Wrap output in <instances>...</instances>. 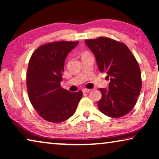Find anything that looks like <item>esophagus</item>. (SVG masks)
<instances>
[{
  "instance_id": "1",
  "label": "esophagus",
  "mask_w": 159,
  "mask_h": 159,
  "mask_svg": "<svg viewBox=\"0 0 159 159\" xmlns=\"http://www.w3.org/2000/svg\"><path fill=\"white\" fill-rule=\"evenodd\" d=\"M90 90V89H87V88H84V89L83 90V93H88L89 92Z\"/></svg>"
}]
</instances>
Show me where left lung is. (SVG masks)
Returning a JSON list of instances; mask_svg holds the SVG:
<instances>
[{
  "label": "left lung",
  "instance_id": "8db88e82",
  "mask_svg": "<svg viewBox=\"0 0 159 159\" xmlns=\"http://www.w3.org/2000/svg\"><path fill=\"white\" fill-rule=\"evenodd\" d=\"M95 56L99 70L110 78L109 90L99 88L98 108L111 118L128 114L135 105L142 88L140 69L135 57L123 43L107 37L85 41Z\"/></svg>",
  "mask_w": 159,
  "mask_h": 159
}]
</instances>
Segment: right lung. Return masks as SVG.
Instances as JSON below:
<instances>
[{"instance_id":"obj_1","label":"right lung","mask_w":159,"mask_h":159,"mask_svg":"<svg viewBox=\"0 0 159 159\" xmlns=\"http://www.w3.org/2000/svg\"><path fill=\"white\" fill-rule=\"evenodd\" d=\"M79 41H56L42 45L32 54L26 74L29 98L40 116L52 123L68 119L76 111L81 90L71 93L60 85L64 64Z\"/></svg>"}]
</instances>
